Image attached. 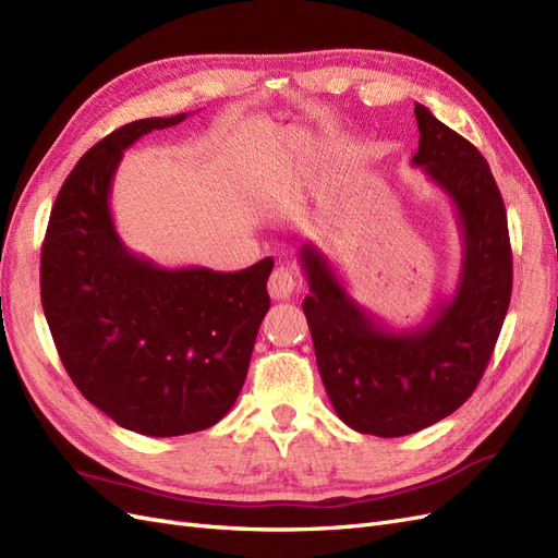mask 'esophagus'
<instances>
[{
  "label": "esophagus",
  "instance_id": "34e87169",
  "mask_svg": "<svg viewBox=\"0 0 558 558\" xmlns=\"http://www.w3.org/2000/svg\"><path fill=\"white\" fill-rule=\"evenodd\" d=\"M267 289L269 295L277 298V300H289L298 289H300V279L298 272L291 265H279L275 267V272L269 275L267 281Z\"/></svg>",
  "mask_w": 558,
  "mask_h": 558
}]
</instances>
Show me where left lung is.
Returning <instances> with one entry per match:
<instances>
[{
    "mask_svg": "<svg viewBox=\"0 0 558 558\" xmlns=\"http://www.w3.org/2000/svg\"><path fill=\"white\" fill-rule=\"evenodd\" d=\"M424 167L449 195L463 232V265L451 300L424 326L388 330L351 300L316 246L300 251L310 295L302 302L320 379L353 430L400 437L456 412L492 359L512 295V248L502 195L480 150L424 107H414Z\"/></svg>",
    "mask_w": 558,
    "mask_h": 558,
    "instance_id": "obj_1",
    "label": "left lung"
}]
</instances>
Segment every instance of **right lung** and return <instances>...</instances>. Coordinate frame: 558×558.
Segmentation results:
<instances>
[{"mask_svg": "<svg viewBox=\"0 0 558 558\" xmlns=\"http://www.w3.org/2000/svg\"><path fill=\"white\" fill-rule=\"evenodd\" d=\"M183 118H142L97 142L64 179L41 246V305L66 375L118 426L150 437L205 430L230 412L275 267L165 269L118 238L109 197L123 150Z\"/></svg>", "mask_w": 558, "mask_h": 558, "instance_id": "right-lung-1", "label": "right lung"}]
</instances>
